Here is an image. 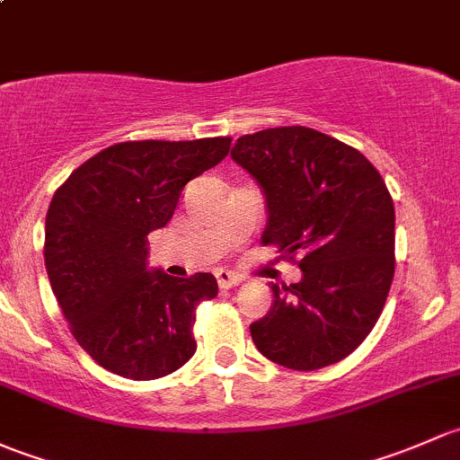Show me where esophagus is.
<instances>
[{
  "label": "esophagus",
  "mask_w": 460,
  "mask_h": 460,
  "mask_svg": "<svg viewBox=\"0 0 460 460\" xmlns=\"http://www.w3.org/2000/svg\"><path fill=\"white\" fill-rule=\"evenodd\" d=\"M241 281H243V279H241L239 274L230 272V270H224V268L217 270V283H219L221 290H230V288L239 286Z\"/></svg>",
  "instance_id": "esophagus-1"
}]
</instances>
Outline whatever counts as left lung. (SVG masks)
Wrapping results in <instances>:
<instances>
[{"instance_id":"1","label":"left lung","mask_w":460,"mask_h":460,"mask_svg":"<svg viewBox=\"0 0 460 460\" xmlns=\"http://www.w3.org/2000/svg\"><path fill=\"white\" fill-rule=\"evenodd\" d=\"M232 159L268 203L263 245L299 254V283L279 288L250 325L265 358L299 372L352 354L381 316L394 277V201L378 170L352 146L314 128L243 135Z\"/></svg>"}]
</instances>
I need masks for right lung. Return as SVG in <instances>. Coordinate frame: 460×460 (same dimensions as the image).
<instances>
[{
  "mask_svg": "<svg viewBox=\"0 0 460 460\" xmlns=\"http://www.w3.org/2000/svg\"><path fill=\"white\" fill-rule=\"evenodd\" d=\"M230 141H124L57 188L46 215V272L70 332L108 372L153 381L195 354V312L217 296V279L148 270V234L172 219L183 186L215 168Z\"/></svg>",
  "mask_w": 460,
  "mask_h": 460,
  "instance_id": "right-lung-1",
  "label": "right lung"
}]
</instances>
